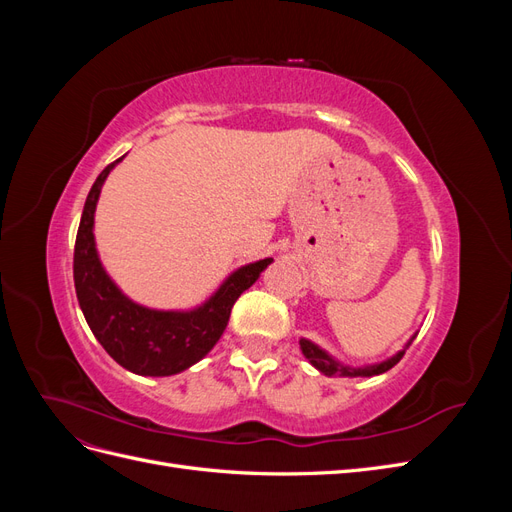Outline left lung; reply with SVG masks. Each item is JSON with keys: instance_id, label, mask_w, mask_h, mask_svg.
Instances as JSON below:
<instances>
[{"instance_id": "obj_1", "label": "left lung", "mask_w": 512, "mask_h": 512, "mask_svg": "<svg viewBox=\"0 0 512 512\" xmlns=\"http://www.w3.org/2000/svg\"><path fill=\"white\" fill-rule=\"evenodd\" d=\"M412 339L406 344V348L412 344ZM299 344H301V350L305 354V359L312 363L320 371V374H324V376H346V378L378 376V374H384V371H389L391 367H395L401 361V356L406 354V348H404V350H399L397 354H393L391 359H386L382 363L365 365V367H348V365H342L339 361H335L329 352H324L322 348H318L316 344L309 342V339H299Z\"/></svg>"}]
</instances>
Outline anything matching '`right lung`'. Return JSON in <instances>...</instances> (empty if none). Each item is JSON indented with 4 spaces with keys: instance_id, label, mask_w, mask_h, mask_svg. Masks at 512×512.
I'll return each mask as SVG.
<instances>
[{
    "instance_id": "1",
    "label": "right lung",
    "mask_w": 512,
    "mask_h": 512,
    "mask_svg": "<svg viewBox=\"0 0 512 512\" xmlns=\"http://www.w3.org/2000/svg\"><path fill=\"white\" fill-rule=\"evenodd\" d=\"M121 160L102 170L85 200L74 245L76 297L91 333L121 367L138 376H173L198 363L218 344L232 305L273 258L232 271L203 305L188 312H164L134 303L104 271L94 239V213L102 185Z\"/></svg>"
}]
</instances>
